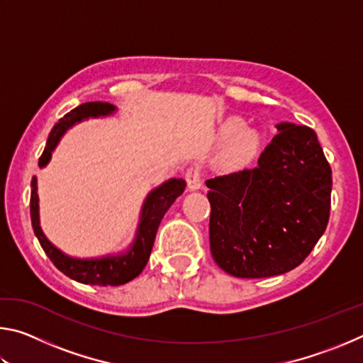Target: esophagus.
<instances>
[{
  "mask_svg": "<svg viewBox=\"0 0 363 363\" xmlns=\"http://www.w3.org/2000/svg\"><path fill=\"white\" fill-rule=\"evenodd\" d=\"M186 181H187V186L190 190L200 189L201 184H203V181H201V168L200 167L189 168L186 173Z\"/></svg>",
  "mask_w": 363,
  "mask_h": 363,
  "instance_id": "34e87169",
  "label": "esophagus"
}]
</instances>
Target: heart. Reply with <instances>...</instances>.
<instances>
[{
    "label": "heart",
    "mask_w": 363,
    "mask_h": 363,
    "mask_svg": "<svg viewBox=\"0 0 363 363\" xmlns=\"http://www.w3.org/2000/svg\"><path fill=\"white\" fill-rule=\"evenodd\" d=\"M242 130V121L240 120H230L227 121L223 131L225 136L229 134H233L237 130ZM257 147V134L253 131H241L240 133L235 134L233 139L230 140V144L227 145L225 150V158L229 160L232 163H240L248 160L251 155H253L255 150Z\"/></svg>",
    "instance_id": "heart-1"
}]
</instances>
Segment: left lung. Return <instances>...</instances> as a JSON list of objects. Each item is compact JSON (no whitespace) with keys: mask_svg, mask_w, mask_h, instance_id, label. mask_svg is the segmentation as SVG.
Returning a JSON list of instances; mask_svg holds the SVG:
<instances>
[{"mask_svg":"<svg viewBox=\"0 0 363 363\" xmlns=\"http://www.w3.org/2000/svg\"><path fill=\"white\" fill-rule=\"evenodd\" d=\"M277 128L255 168L206 181L211 255L233 277L298 267L327 229L331 168L317 134L291 123Z\"/></svg>","mask_w":363,"mask_h":363,"instance_id":"left-lung-1","label":"left lung"}]
</instances>
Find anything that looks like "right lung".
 Segmentation results:
<instances>
[{
	"label": "right lung",
	"instance_id": "obj_1",
	"mask_svg": "<svg viewBox=\"0 0 363 363\" xmlns=\"http://www.w3.org/2000/svg\"><path fill=\"white\" fill-rule=\"evenodd\" d=\"M115 107L108 102H86L73 108L72 112L64 115L49 133L48 143L45 150H43L40 167H45L51 158V152L57 145L59 139L62 134L69 130L77 121H82L88 116H99L113 112ZM184 189H186V181L184 179H169L163 186L157 187L153 192L147 196L143 216H140L138 238L134 242L133 248L126 255L121 256H110L102 257V259H73V257L65 256L64 253L52 247L51 242L41 232L40 219H38V195H36V177L32 179V195H30V218H32V225L35 235L38 237L41 248L45 250L49 259L52 261L60 272H64L67 277L79 281L86 285H123L126 281L136 279L143 272L147 261H149L150 251L155 240L157 229L164 213L168 208L174 203V200L179 196Z\"/></svg>",
	"mask_w": 363,
	"mask_h": 363
}]
</instances>
